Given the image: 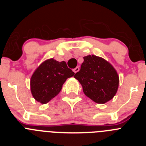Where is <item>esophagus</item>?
Here are the masks:
<instances>
[{"label":"esophagus","instance_id":"obj_1","mask_svg":"<svg viewBox=\"0 0 146 146\" xmlns=\"http://www.w3.org/2000/svg\"><path fill=\"white\" fill-rule=\"evenodd\" d=\"M79 70H80V68L78 66H77L75 69H74V73H77V72H79Z\"/></svg>","mask_w":146,"mask_h":146}]
</instances>
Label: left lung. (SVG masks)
<instances>
[{"label": "left lung", "mask_w": 146, "mask_h": 146, "mask_svg": "<svg viewBox=\"0 0 146 146\" xmlns=\"http://www.w3.org/2000/svg\"><path fill=\"white\" fill-rule=\"evenodd\" d=\"M83 59L74 78L80 82L88 97L99 104L106 103L118 90L119 77L116 71L107 60L96 55H88Z\"/></svg>", "instance_id": "1"}]
</instances>
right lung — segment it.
<instances>
[{
  "instance_id": "obj_1",
  "label": "right lung",
  "mask_w": 146,
  "mask_h": 146,
  "mask_svg": "<svg viewBox=\"0 0 146 146\" xmlns=\"http://www.w3.org/2000/svg\"><path fill=\"white\" fill-rule=\"evenodd\" d=\"M74 75L65 61L53 58L45 60L35 71L31 79L32 95L42 104L49 102L61 91L67 78Z\"/></svg>"
}]
</instances>
